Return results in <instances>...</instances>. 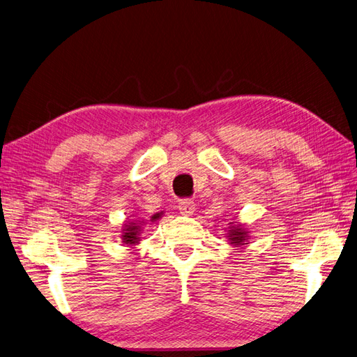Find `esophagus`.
<instances>
[{
    "label": "esophagus",
    "mask_w": 357,
    "mask_h": 357,
    "mask_svg": "<svg viewBox=\"0 0 357 357\" xmlns=\"http://www.w3.org/2000/svg\"><path fill=\"white\" fill-rule=\"evenodd\" d=\"M178 206H179L181 214H184V215H191V214L195 213V209H196V204L191 199L181 200Z\"/></svg>",
    "instance_id": "obj_1"
}]
</instances>
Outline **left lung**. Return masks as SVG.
Listing matches in <instances>:
<instances>
[{"label": "left lung", "mask_w": 357, "mask_h": 357, "mask_svg": "<svg viewBox=\"0 0 357 357\" xmlns=\"http://www.w3.org/2000/svg\"><path fill=\"white\" fill-rule=\"evenodd\" d=\"M227 229V244L234 245V248H243V245L249 244V240H250V231L245 227V225L240 223V222H232L229 223V227H226ZM238 250V249H236Z\"/></svg>", "instance_id": "left-lung-1"}]
</instances>
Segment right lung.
<instances>
[{"label":"right lung","mask_w":357,"mask_h":357,"mask_svg":"<svg viewBox=\"0 0 357 357\" xmlns=\"http://www.w3.org/2000/svg\"><path fill=\"white\" fill-rule=\"evenodd\" d=\"M162 211L161 213H155L151 220H146V218H140V220H130L125 222L122 225V231H121V240L123 244L130 245V248H134V245L140 244L142 241V234H143V227L148 225V222H157L158 218L162 217Z\"/></svg>","instance_id":"right-lung-1"}]
</instances>
